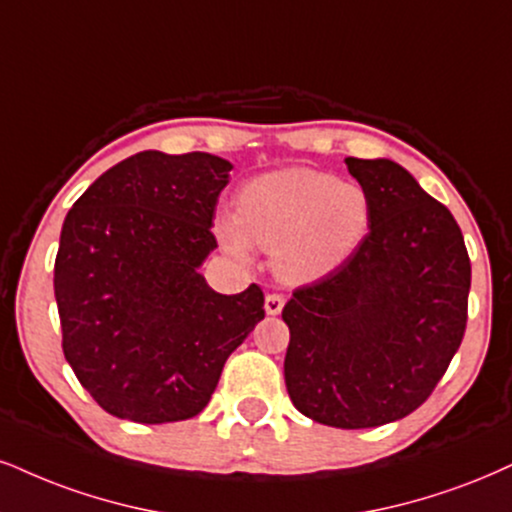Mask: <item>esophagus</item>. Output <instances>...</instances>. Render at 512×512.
<instances>
[{"instance_id": "obj_1", "label": "esophagus", "mask_w": 512, "mask_h": 512, "mask_svg": "<svg viewBox=\"0 0 512 512\" xmlns=\"http://www.w3.org/2000/svg\"><path fill=\"white\" fill-rule=\"evenodd\" d=\"M282 306H285V296L277 294V292H270L266 296V313L268 315H277L282 311Z\"/></svg>"}]
</instances>
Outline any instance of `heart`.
I'll list each match as a JSON object with an SVG mask.
<instances>
[{"label":"heart","instance_id":"obj_1","mask_svg":"<svg viewBox=\"0 0 512 512\" xmlns=\"http://www.w3.org/2000/svg\"><path fill=\"white\" fill-rule=\"evenodd\" d=\"M368 194L351 182L311 168H285L246 182L237 218H218L220 242L246 258L251 242L277 254V270L292 282L330 273L356 249L368 227Z\"/></svg>","mask_w":512,"mask_h":512}]
</instances>
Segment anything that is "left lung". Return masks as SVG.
Returning <instances> with one entry per match:
<instances>
[{"label":"left lung","mask_w":512,"mask_h":512,"mask_svg":"<svg viewBox=\"0 0 512 512\" xmlns=\"http://www.w3.org/2000/svg\"><path fill=\"white\" fill-rule=\"evenodd\" d=\"M370 230L346 261L299 287L289 327V399L320 425L363 430L432 396L468 325L470 256L451 211L387 159H346Z\"/></svg>","instance_id":"left-lung-1"}]
</instances>
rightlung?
<instances>
[{"label":"right lung","mask_w":512,"mask_h":512,"mask_svg":"<svg viewBox=\"0 0 512 512\" xmlns=\"http://www.w3.org/2000/svg\"><path fill=\"white\" fill-rule=\"evenodd\" d=\"M230 170L204 151H140L94 180L63 220V356L116 418L199 415L227 356L266 318L261 287L218 294L197 270L218 246L211 225Z\"/></svg>","instance_id":"obj_1"}]
</instances>
